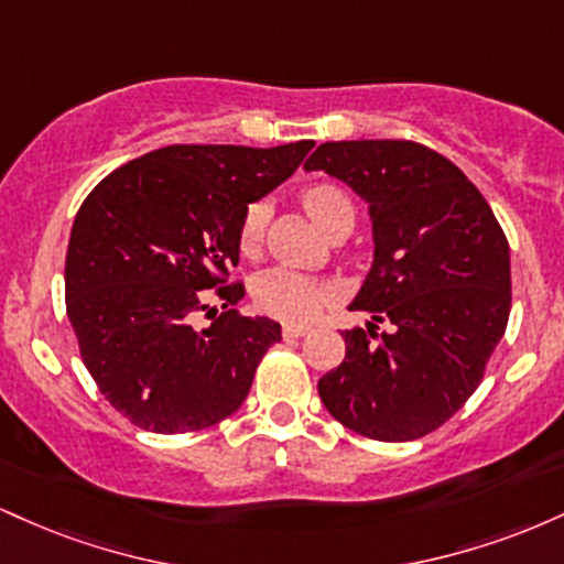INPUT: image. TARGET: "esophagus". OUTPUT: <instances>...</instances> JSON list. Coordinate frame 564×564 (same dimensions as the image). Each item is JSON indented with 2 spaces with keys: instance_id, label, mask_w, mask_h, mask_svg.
<instances>
[{
  "instance_id": "34e87169",
  "label": "esophagus",
  "mask_w": 564,
  "mask_h": 564,
  "mask_svg": "<svg viewBox=\"0 0 564 564\" xmlns=\"http://www.w3.org/2000/svg\"><path fill=\"white\" fill-rule=\"evenodd\" d=\"M304 334H310L307 326H296V323H283V336H286V339H294V336H304Z\"/></svg>"
}]
</instances>
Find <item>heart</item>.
<instances>
[{
    "instance_id": "b5f03b06",
    "label": "heart",
    "mask_w": 564,
    "mask_h": 564,
    "mask_svg": "<svg viewBox=\"0 0 564 564\" xmlns=\"http://www.w3.org/2000/svg\"><path fill=\"white\" fill-rule=\"evenodd\" d=\"M302 204L323 232L332 230L341 219H355L352 200L336 185L323 183L307 187L302 196ZM264 225H268V206L262 200H254V204L246 206L241 228H238V251L243 257L260 254ZM326 289L315 278L296 273V270L289 268H270L257 275L254 281L257 307L264 310L268 315H275V318L291 323L313 321L321 313L323 304H326Z\"/></svg>"
}]
</instances>
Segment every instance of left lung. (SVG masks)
Returning <instances> with one entry per match:
<instances>
[{"label": "left lung", "mask_w": 564, "mask_h": 564, "mask_svg": "<svg viewBox=\"0 0 564 564\" xmlns=\"http://www.w3.org/2000/svg\"><path fill=\"white\" fill-rule=\"evenodd\" d=\"M304 170L347 183L373 225V264L349 304L371 323L341 334L345 360L318 381L323 405L381 443L430 435L480 387L507 332V236L467 174L419 142H323Z\"/></svg>", "instance_id": "8db88e82"}]
</instances>
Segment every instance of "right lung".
<instances>
[{
  "instance_id": "obj_1",
  "label": "right lung",
  "mask_w": 564,
  "mask_h": 564,
  "mask_svg": "<svg viewBox=\"0 0 564 564\" xmlns=\"http://www.w3.org/2000/svg\"><path fill=\"white\" fill-rule=\"evenodd\" d=\"M313 145H166L84 198L66 254L68 321L95 384L140 430L196 432L241 408L281 323L236 310L238 228ZM200 314L209 327L197 328Z\"/></svg>"
}]
</instances>
